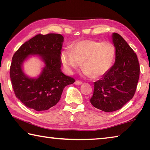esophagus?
Masks as SVG:
<instances>
[{"instance_id": "obj_1", "label": "esophagus", "mask_w": 150, "mask_h": 150, "mask_svg": "<svg viewBox=\"0 0 150 150\" xmlns=\"http://www.w3.org/2000/svg\"><path fill=\"white\" fill-rule=\"evenodd\" d=\"M82 82H81V81H75V85H81V84H82Z\"/></svg>"}]
</instances>
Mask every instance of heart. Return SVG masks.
I'll return each instance as SVG.
<instances>
[{"mask_svg":"<svg viewBox=\"0 0 150 150\" xmlns=\"http://www.w3.org/2000/svg\"><path fill=\"white\" fill-rule=\"evenodd\" d=\"M116 49L110 42L84 40L66 49L62 54V62L65 70L72 73L81 66L86 75L98 77L106 74L112 66L115 59Z\"/></svg>","mask_w":150,"mask_h":150,"instance_id":"heart-1","label":"heart"}]
</instances>
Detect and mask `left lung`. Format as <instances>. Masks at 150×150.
Here are the masks:
<instances>
[{"mask_svg":"<svg viewBox=\"0 0 150 150\" xmlns=\"http://www.w3.org/2000/svg\"><path fill=\"white\" fill-rule=\"evenodd\" d=\"M116 48L115 64L101 79L94 83L91 103L104 112L120 109L133 98L139 77V64L136 53L122 37L112 34Z\"/></svg>","mask_w":150,"mask_h":150,"instance_id":"1","label":"left lung"}]
</instances>
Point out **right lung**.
<instances>
[{
	"mask_svg": "<svg viewBox=\"0 0 150 150\" xmlns=\"http://www.w3.org/2000/svg\"><path fill=\"white\" fill-rule=\"evenodd\" d=\"M63 37L59 34H38L22 44L12 57L10 68L15 95L28 108L36 111L46 110L59 102L65 86L75 79L61 71V50ZM40 54L46 66L37 79L25 76L21 69L23 61L29 54Z\"/></svg>",
	"mask_w": 150,
	"mask_h": 150,
	"instance_id": "right-lung-1",
	"label": "right lung"
}]
</instances>
